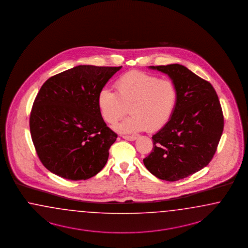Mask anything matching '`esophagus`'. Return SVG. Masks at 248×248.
<instances>
[{
    "label": "esophagus",
    "mask_w": 248,
    "mask_h": 248,
    "mask_svg": "<svg viewBox=\"0 0 248 248\" xmlns=\"http://www.w3.org/2000/svg\"><path fill=\"white\" fill-rule=\"evenodd\" d=\"M122 137L128 141H135L137 138V136H135V135H122Z\"/></svg>",
    "instance_id": "34e87169"
}]
</instances>
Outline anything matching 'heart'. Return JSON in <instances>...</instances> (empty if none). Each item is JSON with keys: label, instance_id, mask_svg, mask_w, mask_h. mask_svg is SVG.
Listing matches in <instances>:
<instances>
[{"label": "heart", "instance_id": "heart-1", "mask_svg": "<svg viewBox=\"0 0 248 248\" xmlns=\"http://www.w3.org/2000/svg\"><path fill=\"white\" fill-rule=\"evenodd\" d=\"M116 92L107 87L99 91L97 105L103 118L115 124L129 112L127 119L114 129L135 134L147 129L155 131L170 120L177 103V89L172 80L142 71H131L115 81Z\"/></svg>", "mask_w": 248, "mask_h": 248}]
</instances>
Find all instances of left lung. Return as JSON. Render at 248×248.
Segmentation results:
<instances>
[{"mask_svg": "<svg viewBox=\"0 0 248 248\" xmlns=\"http://www.w3.org/2000/svg\"><path fill=\"white\" fill-rule=\"evenodd\" d=\"M150 68L171 78L178 96L170 120L153 135L154 147L143 164L159 179L174 182L210 163L223 134L224 115L212 84L186 66Z\"/></svg>", "mask_w": 248, "mask_h": 248, "instance_id": "1", "label": "left lung"}]
</instances>
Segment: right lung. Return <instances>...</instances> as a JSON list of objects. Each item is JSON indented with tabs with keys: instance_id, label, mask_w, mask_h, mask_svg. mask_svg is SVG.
I'll return each instance as SVG.
<instances>
[{
	"instance_id": "obj_1",
	"label": "right lung",
	"mask_w": 248,
	"mask_h": 248,
	"mask_svg": "<svg viewBox=\"0 0 248 248\" xmlns=\"http://www.w3.org/2000/svg\"><path fill=\"white\" fill-rule=\"evenodd\" d=\"M121 68L79 65L43 84L31 111L30 132L38 157L50 172L86 180L105 167L117 135L103 119L97 95Z\"/></svg>"
}]
</instances>
